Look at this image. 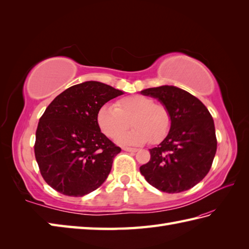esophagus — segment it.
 Instances as JSON below:
<instances>
[{
	"label": "esophagus",
	"mask_w": 249,
	"mask_h": 249,
	"mask_svg": "<svg viewBox=\"0 0 249 249\" xmlns=\"http://www.w3.org/2000/svg\"><path fill=\"white\" fill-rule=\"evenodd\" d=\"M123 150L126 152H130V153H135L138 151L137 149H134V147H123Z\"/></svg>",
	"instance_id": "34e87169"
}]
</instances>
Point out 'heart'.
Instances as JSON below:
<instances>
[{
	"mask_svg": "<svg viewBox=\"0 0 249 249\" xmlns=\"http://www.w3.org/2000/svg\"><path fill=\"white\" fill-rule=\"evenodd\" d=\"M134 129L124 133L129 121ZM96 123L108 138L116 139L121 144L141 145L152 141L158 143L171 127V115L166 106L155 103L144 95H131L119 99L114 106L105 104L97 110Z\"/></svg>",
	"mask_w": 249,
	"mask_h": 249,
	"instance_id": "1",
	"label": "heart"
}]
</instances>
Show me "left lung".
Returning <instances> with one entry per match:
<instances>
[{
    "mask_svg": "<svg viewBox=\"0 0 249 249\" xmlns=\"http://www.w3.org/2000/svg\"><path fill=\"white\" fill-rule=\"evenodd\" d=\"M142 95L157 98L171 115L167 137L150 150V161L140 172L152 186L169 194L194 187L209 173L217 149L215 126L208 108L173 86L145 89Z\"/></svg>",
    "mask_w": 249,
    "mask_h": 249,
    "instance_id": "1",
    "label": "left lung"
}]
</instances>
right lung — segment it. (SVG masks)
<instances>
[{
  "mask_svg": "<svg viewBox=\"0 0 249 249\" xmlns=\"http://www.w3.org/2000/svg\"><path fill=\"white\" fill-rule=\"evenodd\" d=\"M124 94L98 81L65 89L39 119L34 152L46 183L63 195L82 197L108 178L121 152L96 123L97 110Z\"/></svg>",
  "mask_w": 249,
  "mask_h": 249,
  "instance_id": "right-lung-1",
  "label": "right lung"
}]
</instances>
